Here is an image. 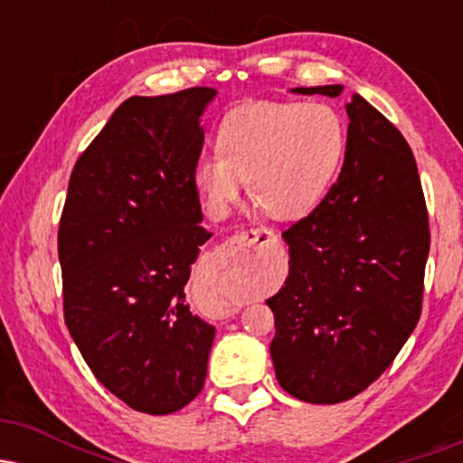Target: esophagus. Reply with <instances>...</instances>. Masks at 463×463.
Here are the masks:
<instances>
[{"instance_id": "34e87169", "label": "esophagus", "mask_w": 463, "mask_h": 463, "mask_svg": "<svg viewBox=\"0 0 463 463\" xmlns=\"http://www.w3.org/2000/svg\"><path fill=\"white\" fill-rule=\"evenodd\" d=\"M272 237H274V231L261 226V228H250V231H243V232H239V235L228 239L224 246H222V250H224V254L228 257V268L241 269L243 268V254H241L243 250L254 246L259 239L269 241Z\"/></svg>"}]
</instances>
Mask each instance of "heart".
Wrapping results in <instances>:
<instances>
[{
	"label": "heart",
	"mask_w": 463,
	"mask_h": 463,
	"mask_svg": "<svg viewBox=\"0 0 463 463\" xmlns=\"http://www.w3.org/2000/svg\"><path fill=\"white\" fill-rule=\"evenodd\" d=\"M220 156L195 163L194 183L211 213L222 217L241 195L276 220L311 211L346 152V126L326 104H246L217 128Z\"/></svg>",
	"instance_id": "obj_1"
}]
</instances>
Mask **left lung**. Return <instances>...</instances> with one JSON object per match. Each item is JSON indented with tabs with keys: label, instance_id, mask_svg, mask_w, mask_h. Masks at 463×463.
Masks as SVG:
<instances>
[{
	"label": "left lung",
	"instance_id": "1",
	"mask_svg": "<svg viewBox=\"0 0 463 463\" xmlns=\"http://www.w3.org/2000/svg\"><path fill=\"white\" fill-rule=\"evenodd\" d=\"M291 91L337 98L344 87ZM346 113L342 174L320 204L283 232L289 276L268 300L276 379L313 405L348 401L390 368L420 320L431 246L405 137L357 93Z\"/></svg>",
	"mask_w": 463,
	"mask_h": 463
}]
</instances>
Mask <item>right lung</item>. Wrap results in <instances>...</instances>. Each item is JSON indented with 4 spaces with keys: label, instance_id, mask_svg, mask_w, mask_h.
Wrapping results in <instances>:
<instances>
[{
    "label": "right lung",
    "instance_id": "1",
    "mask_svg": "<svg viewBox=\"0 0 463 463\" xmlns=\"http://www.w3.org/2000/svg\"><path fill=\"white\" fill-rule=\"evenodd\" d=\"M215 95L194 87L126 99L80 154L58 226L69 333L95 379L152 416L200 394L215 337L184 302L211 237L194 167Z\"/></svg>",
    "mask_w": 463,
    "mask_h": 463
}]
</instances>
